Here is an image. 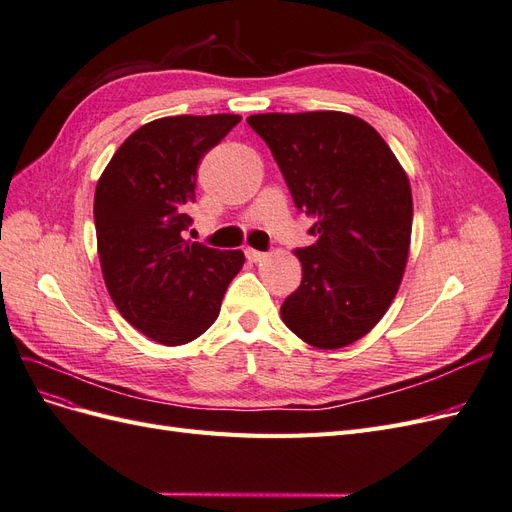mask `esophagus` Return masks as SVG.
<instances>
[{"label": "esophagus", "mask_w": 512, "mask_h": 512, "mask_svg": "<svg viewBox=\"0 0 512 512\" xmlns=\"http://www.w3.org/2000/svg\"><path fill=\"white\" fill-rule=\"evenodd\" d=\"M245 256H247V260H250V262H262V260L267 258V254H265V252L252 250V247H247V250H245Z\"/></svg>", "instance_id": "34e87169"}]
</instances>
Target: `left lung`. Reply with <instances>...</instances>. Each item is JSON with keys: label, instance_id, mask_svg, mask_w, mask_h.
<instances>
[{"label": "left lung", "instance_id": "1", "mask_svg": "<svg viewBox=\"0 0 512 512\" xmlns=\"http://www.w3.org/2000/svg\"><path fill=\"white\" fill-rule=\"evenodd\" d=\"M247 123L269 145L318 237L294 252L303 280L284 301L282 320L314 348L350 346L382 320L408 265L406 170L384 138L350 113H265Z\"/></svg>", "mask_w": 512, "mask_h": 512}]
</instances>
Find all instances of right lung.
Segmentation results:
<instances>
[{"instance_id":"right-lung-1","label":"right lung","mask_w":512,"mask_h":512,"mask_svg":"<svg viewBox=\"0 0 512 512\" xmlns=\"http://www.w3.org/2000/svg\"><path fill=\"white\" fill-rule=\"evenodd\" d=\"M239 115L149 121L115 151L96 185L94 220L108 294L136 331L162 346L203 335L245 256L183 239L196 168Z\"/></svg>"}]
</instances>
